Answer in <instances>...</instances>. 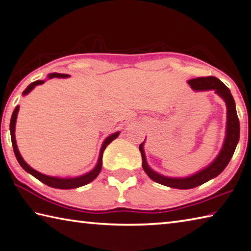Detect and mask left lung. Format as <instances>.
I'll list each match as a JSON object with an SVG mask.
<instances>
[{
	"label": "left lung",
	"mask_w": 251,
	"mask_h": 251,
	"mask_svg": "<svg viewBox=\"0 0 251 251\" xmlns=\"http://www.w3.org/2000/svg\"><path fill=\"white\" fill-rule=\"evenodd\" d=\"M188 83L194 91L214 90L218 97H221L226 103L227 120L225 139L224 143H223L220 153L217 154V157L214 159L207 167H205L202 170L193 173V175L182 177H172L160 175V173H158L157 171L152 170L148 165L147 159H146L144 150L145 141L141 143L139 146L141 159H143V169L147 173L150 179L157 182L159 184L180 190L197 188V186L214 179V177H216L218 175H221L223 170H224L227 165H228L231 157H233L237 144H238L239 141L240 134V125L238 116H237L234 98L233 95H231L229 89L227 88L221 80H218L215 76H206V78H197L189 80Z\"/></svg>",
	"instance_id": "8db88e82"
}]
</instances>
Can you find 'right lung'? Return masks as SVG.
<instances>
[{
	"mask_svg": "<svg viewBox=\"0 0 251 251\" xmlns=\"http://www.w3.org/2000/svg\"><path fill=\"white\" fill-rule=\"evenodd\" d=\"M69 75H63V74H49L48 75V79H52V78H69ZM45 83V80H38L35 81L33 83H30L27 88L25 89L24 92H23V97L28 94L31 90H34L36 85L43 84ZM18 111H20V105H17L15 107L14 112L12 114L11 117V123H10V131H11V139H12V145H13V149H14V153L15 157L17 159L18 163H20L21 167L24 169L26 172H28L29 175L35 176L36 179H38L40 182H43L48 186H51V188L54 189H75L79 188V186H83L85 184L92 182L95 177L99 176V173L101 172L102 169V157H103V152L105 148L107 147L108 144H111L114 139H116L120 135V131H116L112 135L108 136V137L105 138V140L103 141L102 147L100 149V154H99V159L95 167L92 170L84 173V175L79 176H70V177H61V176H47L44 175V173H40L39 171L35 170L31 168L29 165H27V162L23 159L22 154L20 153V150L17 148V144H16V139H15V126H16V120H17V114Z\"/></svg>",
	"mask_w": 251,
	"mask_h": 251,
	"instance_id": "add662e5",
	"label": "right lung"
}]
</instances>
